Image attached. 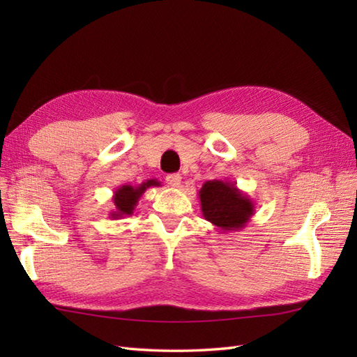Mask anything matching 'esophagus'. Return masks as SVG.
Segmentation results:
<instances>
[{"instance_id":"obj_1","label":"esophagus","mask_w":357,"mask_h":357,"mask_svg":"<svg viewBox=\"0 0 357 357\" xmlns=\"http://www.w3.org/2000/svg\"><path fill=\"white\" fill-rule=\"evenodd\" d=\"M181 174L179 173H173V174H169V176L165 178V181H167V184H169L170 187H173V188H176V187H179L181 185Z\"/></svg>"}]
</instances>
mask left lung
Masks as SVG:
<instances>
[{
	"label": "left lung",
	"mask_w": 357,
	"mask_h": 357,
	"mask_svg": "<svg viewBox=\"0 0 357 357\" xmlns=\"http://www.w3.org/2000/svg\"><path fill=\"white\" fill-rule=\"evenodd\" d=\"M201 211L222 233L239 231L255 215L256 204L229 181H207L199 190Z\"/></svg>",
	"instance_id": "8db88e82"
}]
</instances>
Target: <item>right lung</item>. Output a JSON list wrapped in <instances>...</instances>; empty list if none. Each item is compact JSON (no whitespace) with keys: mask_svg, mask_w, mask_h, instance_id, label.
I'll list each match as a JSON object with an SVG mask.
<instances>
[{"mask_svg":"<svg viewBox=\"0 0 357 357\" xmlns=\"http://www.w3.org/2000/svg\"><path fill=\"white\" fill-rule=\"evenodd\" d=\"M159 185H161V183H159L158 179H147L146 183H142L136 187H133L130 184L118 187L116 190L113 192V198H112L115 208L110 211L109 218L121 219L124 216L133 215V210L136 206H138V201L144 195V192H146L150 187H159Z\"/></svg>","mask_w":357,"mask_h":357,"instance_id":"add662e5","label":"right lung"}]
</instances>
